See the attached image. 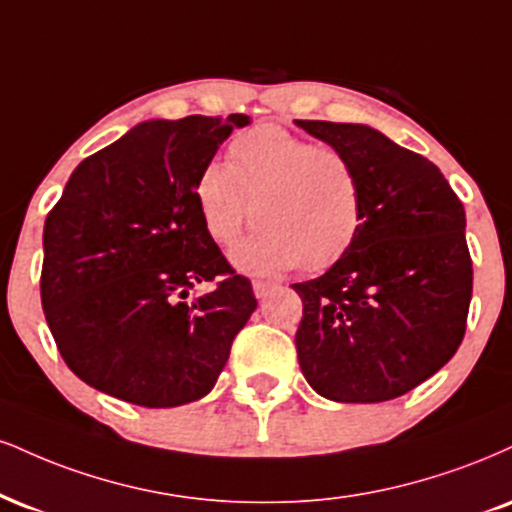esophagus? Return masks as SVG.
<instances>
[{"label": "esophagus", "mask_w": 512, "mask_h": 512, "mask_svg": "<svg viewBox=\"0 0 512 512\" xmlns=\"http://www.w3.org/2000/svg\"><path fill=\"white\" fill-rule=\"evenodd\" d=\"M276 288V283L272 281H252V291H255V298H267L269 293H272Z\"/></svg>", "instance_id": "34e87169"}]
</instances>
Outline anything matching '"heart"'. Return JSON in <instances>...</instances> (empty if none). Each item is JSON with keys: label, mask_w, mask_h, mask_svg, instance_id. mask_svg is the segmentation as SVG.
<instances>
[{"label": "heart", "mask_w": 512, "mask_h": 512, "mask_svg": "<svg viewBox=\"0 0 512 512\" xmlns=\"http://www.w3.org/2000/svg\"><path fill=\"white\" fill-rule=\"evenodd\" d=\"M193 200L207 236L229 245L250 219L257 231L231 250L248 274H281L303 264L322 272L346 257L365 224L353 159L329 145L257 126L229 145V164H202Z\"/></svg>", "instance_id": "b5f03b06"}]
</instances>
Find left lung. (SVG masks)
Segmentation results:
<instances>
[{
  "mask_svg": "<svg viewBox=\"0 0 512 512\" xmlns=\"http://www.w3.org/2000/svg\"><path fill=\"white\" fill-rule=\"evenodd\" d=\"M353 159L365 224L346 257L293 283L305 379L336 403H381L455 355L472 298L465 209L439 166L365 123L295 121Z\"/></svg>",
  "mask_w": 512,
  "mask_h": 512,
  "instance_id": "1",
  "label": "left lung"
}]
</instances>
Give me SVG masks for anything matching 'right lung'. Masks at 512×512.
I'll use <instances>...</instances> for the list:
<instances>
[{"label":"right lung","instance_id":"obj_1","mask_svg":"<svg viewBox=\"0 0 512 512\" xmlns=\"http://www.w3.org/2000/svg\"><path fill=\"white\" fill-rule=\"evenodd\" d=\"M243 114L133 126L83 159L47 214L42 310L64 362L92 389L143 408L207 396L257 300L207 236L193 200ZM227 279L205 296L189 288Z\"/></svg>","mask_w":512,"mask_h":512}]
</instances>
